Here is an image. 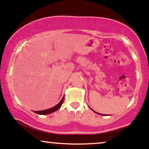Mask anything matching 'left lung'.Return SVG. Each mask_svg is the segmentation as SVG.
<instances>
[{
    "label": "left lung",
    "instance_id": "8db88e82",
    "mask_svg": "<svg viewBox=\"0 0 149 149\" xmlns=\"http://www.w3.org/2000/svg\"><path fill=\"white\" fill-rule=\"evenodd\" d=\"M94 112H95V113H97V114H99V115H102V116H103V115L102 114H100V113H97V112H95V111H94Z\"/></svg>",
    "mask_w": 149,
    "mask_h": 149
}]
</instances>
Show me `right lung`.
<instances>
[{
    "label": "right lung",
    "instance_id": "1",
    "mask_svg": "<svg viewBox=\"0 0 149 149\" xmlns=\"http://www.w3.org/2000/svg\"><path fill=\"white\" fill-rule=\"evenodd\" d=\"M63 101H64V96L63 98L61 101H60V102L58 103V104H56V106L53 107L52 108H50V109H45V110H43V111H34V113L37 114H39V115H47V114H50L52 113H54L56 111H57L61 108V107L62 106V104H63Z\"/></svg>",
    "mask_w": 149,
    "mask_h": 149
}]
</instances>
